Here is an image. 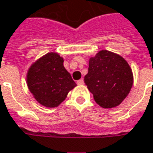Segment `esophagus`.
Here are the masks:
<instances>
[{
	"label": "esophagus",
	"mask_w": 153,
	"mask_h": 153,
	"mask_svg": "<svg viewBox=\"0 0 153 153\" xmlns=\"http://www.w3.org/2000/svg\"><path fill=\"white\" fill-rule=\"evenodd\" d=\"M77 84H78V85H83V84H84V80H83L82 79H79V80L77 81Z\"/></svg>",
	"instance_id": "34e87169"
}]
</instances>
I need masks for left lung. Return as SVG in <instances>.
Masks as SVG:
<instances>
[{"label": "left lung", "instance_id": "8db88e82", "mask_svg": "<svg viewBox=\"0 0 153 153\" xmlns=\"http://www.w3.org/2000/svg\"><path fill=\"white\" fill-rule=\"evenodd\" d=\"M97 104L115 108L127 97L133 85V74L127 61L117 53L100 51L91 57L88 73L84 77Z\"/></svg>", "mask_w": 153, "mask_h": 153}]
</instances>
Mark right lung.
Segmentation results:
<instances>
[{"mask_svg": "<svg viewBox=\"0 0 153 153\" xmlns=\"http://www.w3.org/2000/svg\"><path fill=\"white\" fill-rule=\"evenodd\" d=\"M63 63V58L58 53L49 52L28 70V88L36 100L45 107H58L69 91L77 86Z\"/></svg>", "mask_w": 153, "mask_h": 153, "instance_id": "obj_1", "label": "right lung"}]
</instances>
